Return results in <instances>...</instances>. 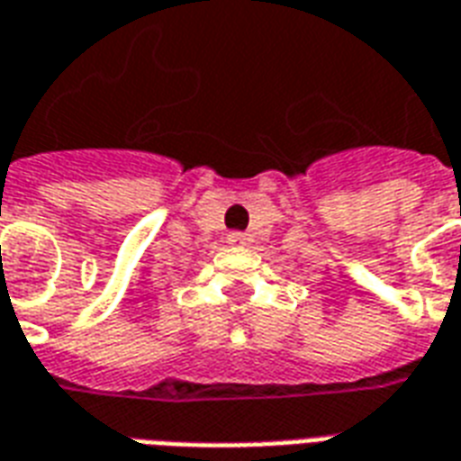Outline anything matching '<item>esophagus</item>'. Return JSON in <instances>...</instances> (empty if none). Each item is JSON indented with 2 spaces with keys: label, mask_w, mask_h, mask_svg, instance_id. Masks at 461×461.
Masks as SVG:
<instances>
[{
  "label": "esophagus",
  "mask_w": 461,
  "mask_h": 461,
  "mask_svg": "<svg viewBox=\"0 0 461 461\" xmlns=\"http://www.w3.org/2000/svg\"><path fill=\"white\" fill-rule=\"evenodd\" d=\"M230 244H244V234L241 231H231Z\"/></svg>",
  "instance_id": "esophagus-1"
}]
</instances>
